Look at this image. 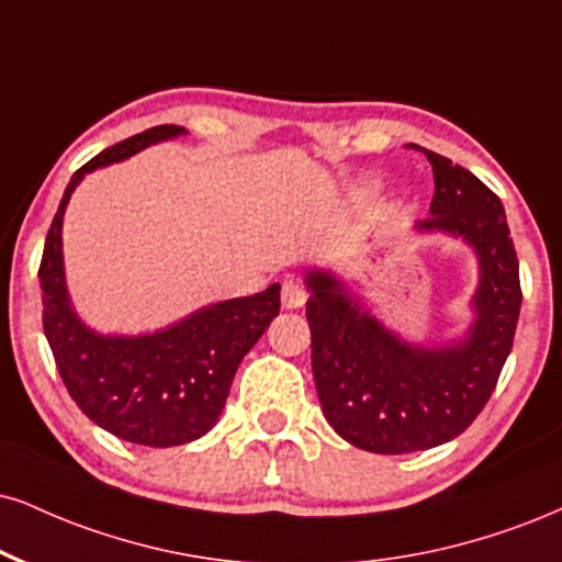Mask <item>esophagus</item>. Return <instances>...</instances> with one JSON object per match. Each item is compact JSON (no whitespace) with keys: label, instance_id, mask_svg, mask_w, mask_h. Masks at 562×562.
<instances>
[{"label":"esophagus","instance_id":"1","mask_svg":"<svg viewBox=\"0 0 562 562\" xmlns=\"http://www.w3.org/2000/svg\"><path fill=\"white\" fill-rule=\"evenodd\" d=\"M304 300H307V292H304L300 281L289 279V281L281 283V302H283V307H302Z\"/></svg>","mask_w":562,"mask_h":562}]
</instances>
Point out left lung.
I'll use <instances>...</instances> for the list:
<instances>
[{"label": "left lung", "instance_id": "obj_1", "mask_svg": "<svg viewBox=\"0 0 562 562\" xmlns=\"http://www.w3.org/2000/svg\"><path fill=\"white\" fill-rule=\"evenodd\" d=\"M432 164V216L419 228L463 237L480 255L476 323L463 344H401L351 302L328 273L307 276L313 375L330 427L372 453H414L461 435L493 396L514 349L521 281L501 198L472 171L425 150Z\"/></svg>", "mask_w": 562, "mask_h": 562}]
</instances>
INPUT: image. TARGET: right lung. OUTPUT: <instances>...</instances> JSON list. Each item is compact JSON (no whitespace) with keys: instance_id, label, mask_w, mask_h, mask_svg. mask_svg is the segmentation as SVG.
<instances>
[{"instance_id":"add662e5","label":"right lung","mask_w":562,"mask_h":562,"mask_svg":"<svg viewBox=\"0 0 562 562\" xmlns=\"http://www.w3.org/2000/svg\"><path fill=\"white\" fill-rule=\"evenodd\" d=\"M158 124L101 150L69 179L46 234L38 266L44 334L67 393L88 419L137 446L169 448L198 440L216 425L234 372L279 315V283L266 292L218 302L154 336H99L69 310L61 268V216L82 175L182 135Z\"/></svg>"}]
</instances>
